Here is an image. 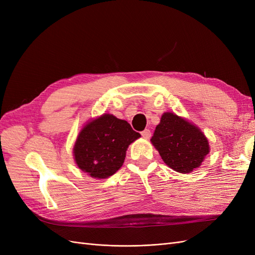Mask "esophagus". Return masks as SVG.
Wrapping results in <instances>:
<instances>
[{
  "label": "esophagus",
  "instance_id": "obj_1",
  "mask_svg": "<svg viewBox=\"0 0 255 255\" xmlns=\"http://www.w3.org/2000/svg\"><path fill=\"white\" fill-rule=\"evenodd\" d=\"M141 136H142L143 138H145V139H149V138L151 137V130H150L149 128L143 129L142 132H141Z\"/></svg>",
  "mask_w": 255,
  "mask_h": 255
}]
</instances>
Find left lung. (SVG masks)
<instances>
[{"mask_svg":"<svg viewBox=\"0 0 255 255\" xmlns=\"http://www.w3.org/2000/svg\"><path fill=\"white\" fill-rule=\"evenodd\" d=\"M151 142L166 165L181 173L198 168L210 152L208 141L200 128L172 113L161 116Z\"/></svg>","mask_w":255,"mask_h":255,"instance_id":"1","label":"left lung"}]
</instances>
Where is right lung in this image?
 <instances>
[{
  "mask_svg": "<svg viewBox=\"0 0 255 255\" xmlns=\"http://www.w3.org/2000/svg\"><path fill=\"white\" fill-rule=\"evenodd\" d=\"M140 134L126 120L105 114L83 128L74 144V158L82 171L106 179L121 168L128 146Z\"/></svg>",
  "mask_w": 255,
  "mask_h": 255,
  "instance_id": "obj_1",
  "label": "right lung"
}]
</instances>
